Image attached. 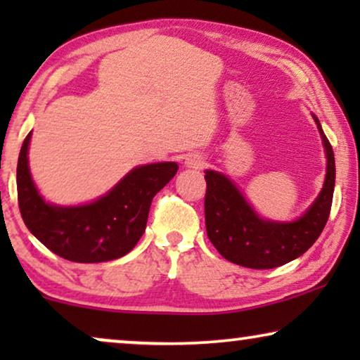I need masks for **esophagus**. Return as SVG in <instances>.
<instances>
[{
  "mask_svg": "<svg viewBox=\"0 0 360 360\" xmlns=\"http://www.w3.org/2000/svg\"><path fill=\"white\" fill-rule=\"evenodd\" d=\"M185 167H188V169H201V167H203V157H201L200 154L186 155Z\"/></svg>",
  "mask_w": 360,
  "mask_h": 360,
  "instance_id": "obj_1",
  "label": "esophagus"
}]
</instances>
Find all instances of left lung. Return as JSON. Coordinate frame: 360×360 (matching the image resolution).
Returning a JSON list of instances; mask_svg holds the SVG:
<instances>
[{
    "label": "left lung",
    "mask_w": 360,
    "mask_h": 360,
    "mask_svg": "<svg viewBox=\"0 0 360 360\" xmlns=\"http://www.w3.org/2000/svg\"><path fill=\"white\" fill-rule=\"evenodd\" d=\"M313 120L326 154V175L316 200L297 219L262 218L228 175L205 170L206 233L226 260L259 270L280 267L307 252L323 233L331 211L336 164L318 117L313 115Z\"/></svg>",
    "instance_id": "1"
}]
</instances>
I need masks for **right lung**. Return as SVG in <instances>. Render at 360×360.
Instances as JSON below:
<instances>
[{"instance_id": "add662e5", "label": "right lung", "mask_w": 360, "mask_h": 360, "mask_svg": "<svg viewBox=\"0 0 360 360\" xmlns=\"http://www.w3.org/2000/svg\"><path fill=\"white\" fill-rule=\"evenodd\" d=\"M29 132L18 159V201L27 229L53 254L82 264L120 259L144 234L152 198L174 179L176 162L134 167L95 201L75 206L44 200L29 170Z\"/></svg>"}]
</instances>
